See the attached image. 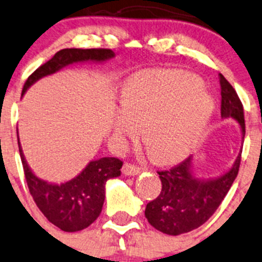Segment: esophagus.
Returning <instances> with one entry per match:
<instances>
[{
  "label": "esophagus",
  "instance_id": "obj_1",
  "mask_svg": "<svg viewBox=\"0 0 262 262\" xmlns=\"http://www.w3.org/2000/svg\"><path fill=\"white\" fill-rule=\"evenodd\" d=\"M123 173L125 176H137L140 173V167L126 162V163H124L123 166Z\"/></svg>",
  "mask_w": 262,
  "mask_h": 262
}]
</instances>
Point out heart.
Here are the masks:
<instances>
[{
    "label": "heart",
    "instance_id": "obj_1",
    "mask_svg": "<svg viewBox=\"0 0 262 262\" xmlns=\"http://www.w3.org/2000/svg\"><path fill=\"white\" fill-rule=\"evenodd\" d=\"M115 134L120 139L138 136L154 158L170 162L193 148L207 128L214 101L196 76L157 69L134 76L120 93Z\"/></svg>",
    "mask_w": 262,
    "mask_h": 262
}]
</instances>
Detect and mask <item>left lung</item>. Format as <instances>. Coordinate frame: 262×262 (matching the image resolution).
Wrapping results in <instances>:
<instances>
[{"mask_svg":"<svg viewBox=\"0 0 262 262\" xmlns=\"http://www.w3.org/2000/svg\"><path fill=\"white\" fill-rule=\"evenodd\" d=\"M221 115L240 123L245 137L244 106L232 85L220 74ZM241 154L230 172L212 181H198L191 170V157L170 169L158 170L162 191L145 207L148 222L161 232L177 236L198 228L216 212L236 180Z\"/></svg>","mask_w":262,"mask_h":262,"instance_id":"left-lung-1","label":"left lung"}]
</instances>
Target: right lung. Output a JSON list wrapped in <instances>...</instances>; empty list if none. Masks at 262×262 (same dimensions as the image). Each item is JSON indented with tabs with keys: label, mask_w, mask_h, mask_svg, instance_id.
Here are the masks:
<instances>
[{
	"label": "right lung",
	"mask_w": 262,
	"mask_h": 262,
	"mask_svg": "<svg viewBox=\"0 0 262 262\" xmlns=\"http://www.w3.org/2000/svg\"><path fill=\"white\" fill-rule=\"evenodd\" d=\"M113 56L114 52L110 49H62L27 78L22 95L38 79L56 73L66 65L88 60L105 61ZM18 149L27 187L38 210L52 225L66 232L84 230L98 219L105 198V182L120 176L123 166V161L119 158L104 157L90 162L74 180L61 184H50L31 172L22 154L20 142Z\"/></svg>",
	"instance_id": "add662e5"
}]
</instances>
